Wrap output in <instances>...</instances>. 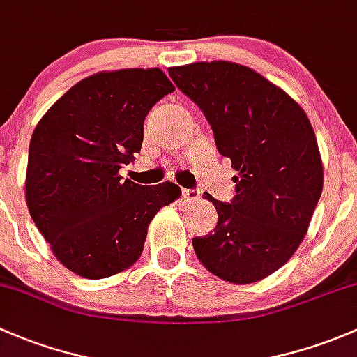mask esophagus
Instances as JSON below:
<instances>
[{"label": "esophagus", "instance_id": "1", "mask_svg": "<svg viewBox=\"0 0 357 357\" xmlns=\"http://www.w3.org/2000/svg\"><path fill=\"white\" fill-rule=\"evenodd\" d=\"M182 199L185 203H196L199 199V190H194V189H183L182 190Z\"/></svg>", "mask_w": 357, "mask_h": 357}]
</instances>
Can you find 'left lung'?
<instances>
[{
	"label": "left lung",
	"instance_id": "8db88e82",
	"mask_svg": "<svg viewBox=\"0 0 357 357\" xmlns=\"http://www.w3.org/2000/svg\"><path fill=\"white\" fill-rule=\"evenodd\" d=\"M175 86L199 106L216 149L237 170L230 203L209 197L215 230L194 237L201 263L232 284H252L296 252L323 190L313 127L285 91L232 61L168 68Z\"/></svg>",
	"mask_w": 357,
	"mask_h": 357
}]
</instances>
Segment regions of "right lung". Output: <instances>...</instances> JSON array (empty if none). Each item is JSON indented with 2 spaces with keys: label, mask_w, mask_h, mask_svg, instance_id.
<instances>
[{
  "label": "right lung",
  "mask_w": 357,
  "mask_h": 357,
  "mask_svg": "<svg viewBox=\"0 0 357 357\" xmlns=\"http://www.w3.org/2000/svg\"><path fill=\"white\" fill-rule=\"evenodd\" d=\"M174 91L160 68L99 72L36 125L25 199L53 255L73 273L98 280L127 270L154 215L180 197L172 182L139 185L119 174L141 151L149 109Z\"/></svg>",
  "instance_id": "obj_1"
}]
</instances>
